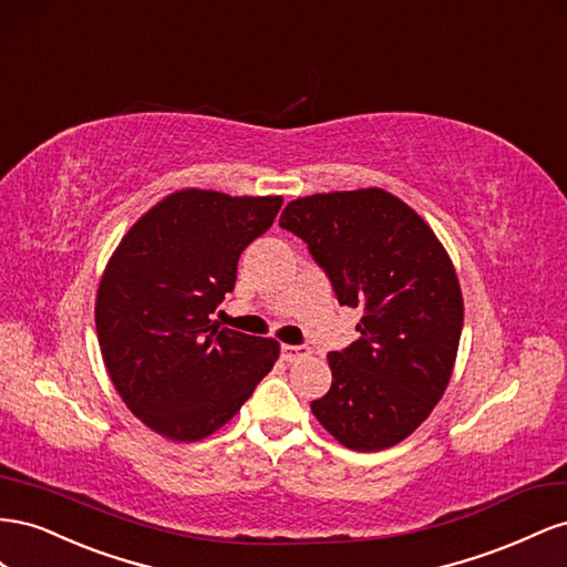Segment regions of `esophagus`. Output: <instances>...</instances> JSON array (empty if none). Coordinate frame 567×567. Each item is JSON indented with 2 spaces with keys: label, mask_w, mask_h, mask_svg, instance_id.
Masks as SVG:
<instances>
[{
  "label": "esophagus",
  "mask_w": 567,
  "mask_h": 567,
  "mask_svg": "<svg viewBox=\"0 0 567 567\" xmlns=\"http://www.w3.org/2000/svg\"><path fill=\"white\" fill-rule=\"evenodd\" d=\"M306 355H311V349L309 347H295V344H285L282 347V359L287 363H295L299 359H306Z\"/></svg>",
  "instance_id": "34e87169"
}]
</instances>
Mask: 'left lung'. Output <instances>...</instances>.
<instances>
[{
    "label": "left lung",
    "mask_w": 567,
    "mask_h": 567,
    "mask_svg": "<svg viewBox=\"0 0 567 567\" xmlns=\"http://www.w3.org/2000/svg\"><path fill=\"white\" fill-rule=\"evenodd\" d=\"M280 225L309 245L342 306H361V339L330 351L318 423L353 451L406 440L444 396L463 330L449 251L413 208L380 187L289 202Z\"/></svg>",
    "instance_id": "1"
}]
</instances>
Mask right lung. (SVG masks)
I'll return each mask as SVG.
<instances>
[{
    "label": "right lung",
    "instance_id": "1",
    "mask_svg": "<svg viewBox=\"0 0 567 567\" xmlns=\"http://www.w3.org/2000/svg\"><path fill=\"white\" fill-rule=\"evenodd\" d=\"M282 197L177 189L142 214L102 272L94 322L106 373L137 420L173 442H199L241 409L278 361L275 339L218 330L237 261Z\"/></svg>",
    "mask_w": 567,
    "mask_h": 567
}]
</instances>
